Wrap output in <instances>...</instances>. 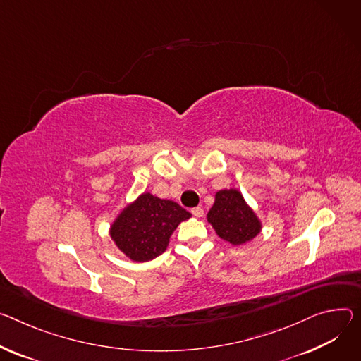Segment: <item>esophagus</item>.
Listing matches in <instances>:
<instances>
[{"label":"esophagus","instance_id":"1","mask_svg":"<svg viewBox=\"0 0 361 361\" xmlns=\"http://www.w3.org/2000/svg\"><path fill=\"white\" fill-rule=\"evenodd\" d=\"M191 213H192V216H195V217H203V216H204V210H203L202 207H194V209L191 210Z\"/></svg>","mask_w":361,"mask_h":361}]
</instances>
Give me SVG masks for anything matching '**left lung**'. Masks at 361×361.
Listing matches in <instances>:
<instances>
[{
  "instance_id": "left-lung-1",
  "label": "left lung",
  "mask_w": 361,
  "mask_h": 361,
  "mask_svg": "<svg viewBox=\"0 0 361 361\" xmlns=\"http://www.w3.org/2000/svg\"><path fill=\"white\" fill-rule=\"evenodd\" d=\"M207 221L219 238L235 246L250 242L262 231L260 220L236 188L216 192L214 204L207 213Z\"/></svg>"
}]
</instances>
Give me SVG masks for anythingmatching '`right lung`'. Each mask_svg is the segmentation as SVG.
<instances>
[{
	"label": "right lung",
	"mask_w": 361,
	"mask_h": 361,
	"mask_svg": "<svg viewBox=\"0 0 361 361\" xmlns=\"http://www.w3.org/2000/svg\"><path fill=\"white\" fill-rule=\"evenodd\" d=\"M190 217L176 202L144 192L118 214L109 233L130 260L148 262L166 252L177 226Z\"/></svg>",
	"instance_id": "obj_1"
}]
</instances>
